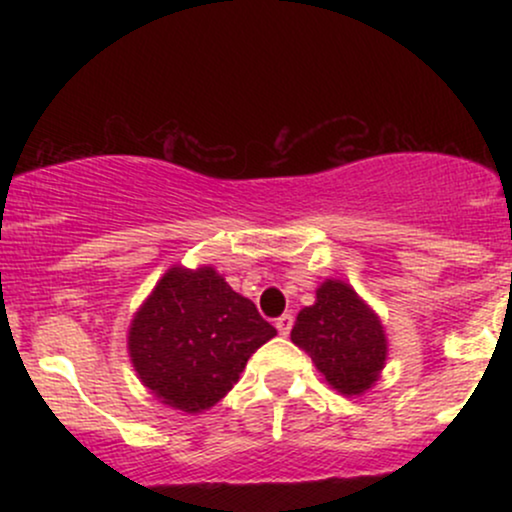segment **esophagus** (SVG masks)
I'll return each mask as SVG.
<instances>
[{"instance_id":"obj_1","label":"esophagus","mask_w":512,"mask_h":512,"mask_svg":"<svg viewBox=\"0 0 512 512\" xmlns=\"http://www.w3.org/2000/svg\"><path fill=\"white\" fill-rule=\"evenodd\" d=\"M274 325H276V330H279L281 337H286V334H289V332H291V327H293V317H291V315H281V317H276Z\"/></svg>"}]
</instances>
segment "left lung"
<instances>
[{
    "label": "left lung",
    "mask_w": 512,
    "mask_h": 512,
    "mask_svg": "<svg viewBox=\"0 0 512 512\" xmlns=\"http://www.w3.org/2000/svg\"><path fill=\"white\" fill-rule=\"evenodd\" d=\"M291 342L308 351L327 383L344 395L368 390L387 356L383 325L342 281H325L317 289L315 305L296 317Z\"/></svg>",
    "instance_id": "left-lung-1"
}]
</instances>
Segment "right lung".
Instances as JSON below:
<instances>
[{
	"label": "right lung",
	"instance_id": "obj_1",
	"mask_svg": "<svg viewBox=\"0 0 512 512\" xmlns=\"http://www.w3.org/2000/svg\"><path fill=\"white\" fill-rule=\"evenodd\" d=\"M274 334L255 303L211 267H173L132 320L129 356L158 399L197 414L238 383L248 358Z\"/></svg>",
	"mask_w": 512,
	"mask_h": 512
}]
</instances>
